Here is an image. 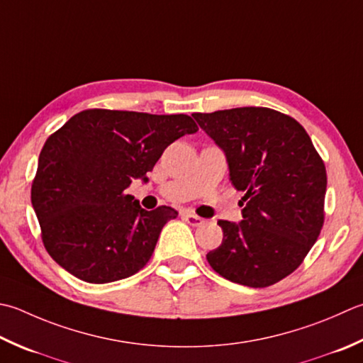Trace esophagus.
I'll use <instances>...</instances> for the list:
<instances>
[{
  "label": "esophagus",
  "instance_id": "esophagus-1",
  "mask_svg": "<svg viewBox=\"0 0 363 363\" xmlns=\"http://www.w3.org/2000/svg\"><path fill=\"white\" fill-rule=\"evenodd\" d=\"M184 218H186V222L190 226H201L204 223V220L201 217L191 214V212H186V214H184Z\"/></svg>",
  "mask_w": 363,
  "mask_h": 363
}]
</instances>
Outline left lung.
<instances>
[{
    "label": "left lung",
    "instance_id": "8db88e82",
    "mask_svg": "<svg viewBox=\"0 0 363 363\" xmlns=\"http://www.w3.org/2000/svg\"><path fill=\"white\" fill-rule=\"evenodd\" d=\"M244 191L239 223L218 220L222 245L206 255L226 280L266 288L302 264L324 223V162L291 116L264 106L194 113Z\"/></svg>",
    "mask_w": 363,
    "mask_h": 363
}]
</instances>
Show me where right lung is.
<instances>
[{
  "label": "right lung",
  "mask_w": 363,
  "mask_h": 363,
  "mask_svg": "<svg viewBox=\"0 0 363 363\" xmlns=\"http://www.w3.org/2000/svg\"><path fill=\"white\" fill-rule=\"evenodd\" d=\"M196 130L187 115L96 108L50 135L31 187L50 257L96 285L143 269L177 212L168 206L146 211L127 189L133 179L147 181L167 146Z\"/></svg>",
  "instance_id": "obj_1"
}]
</instances>
